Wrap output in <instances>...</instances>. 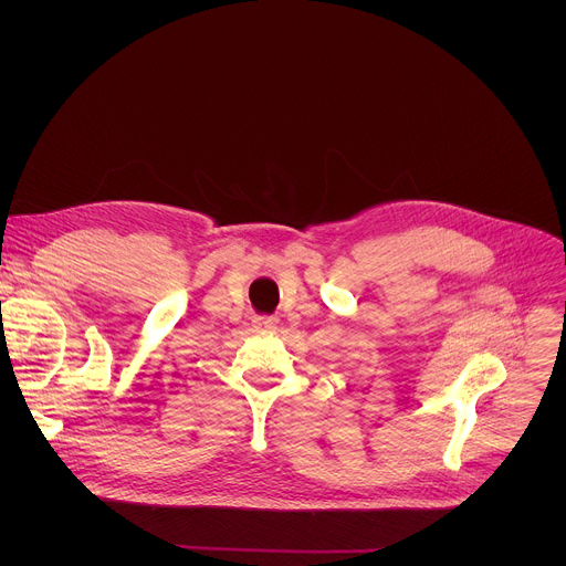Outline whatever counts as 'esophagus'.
Segmentation results:
<instances>
[{
    "instance_id": "obj_1",
    "label": "esophagus",
    "mask_w": 566,
    "mask_h": 566,
    "mask_svg": "<svg viewBox=\"0 0 566 566\" xmlns=\"http://www.w3.org/2000/svg\"><path fill=\"white\" fill-rule=\"evenodd\" d=\"M277 317H273V315H258L255 319H253V325H255V329H260V332H273L275 327H277Z\"/></svg>"
}]
</instances>
